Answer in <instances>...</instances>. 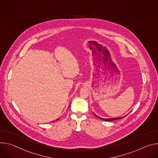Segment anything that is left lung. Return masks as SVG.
<instances>
[{
    "label": "left lung",
    "instance_id": "8db88e82",
    "mask_svg": "<svg viewBox=\"0 0 158 158\" xmlns=\"http://www.w3.org/2000/svg\"><path fill=\"white\" fill-rule=\"evenodd\" d=\"M94 114L96 116V117H97L98 118H100V119H102V120H104V121H112V120H118V119H120V118H122V117H116V118H102V117H98V116H97L96 114H95L94 113ZM125 117V116H124Z\"/></svg>",
    "mask_w": 158,
    "mask_h": 158
}]
</instances>
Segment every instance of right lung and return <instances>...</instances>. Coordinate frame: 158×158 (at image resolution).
Masks as SVG:
<instances>
[{
	"label": "right lung",
	"instance_id": "1",
	"mask_svg": "<svg viewBox=\"0 0 158 158\" xmlns=\"http://www.w3.org/2000/svg\"><path fill=\"white\" fill-rule=\"evenodd\" d=\"M69 106H70V103H69ZM69 106H68V107H69ZM58 119H59V118H58V119H56V120H58ZM54 121H55V120H54ZM54 121H52V122H54Z\"/></svg>",
	"mask_w": 158,
	"mask_h": 158
}]
</instances>
